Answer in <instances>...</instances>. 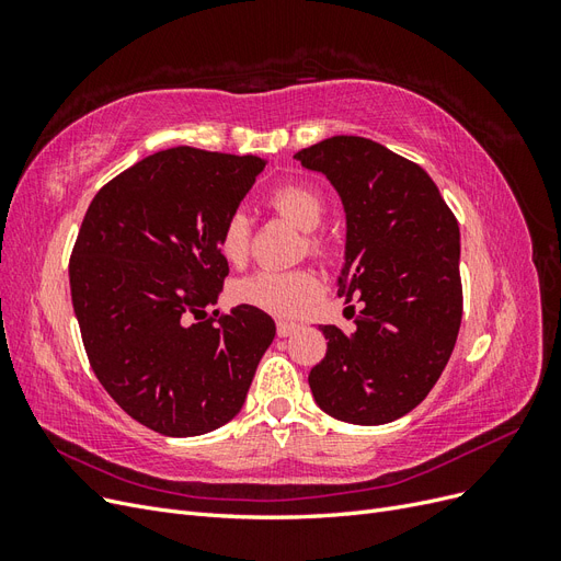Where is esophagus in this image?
I'll return each instance as SVG.
<instances>
[{"mask_svg":"<svg viewBox=\"0 0 561 561\" xmlns=\"http://www.w3.org/2000/svg\"><path fill=\"white\" fill-rule=\"evenodd\" d=\"M299 328H301L299 322H287V320H278V325H276L278 336H290V334H295Z\"/></svg>","mask_w":561,"mask_h":561,"instance_id":"obj_1","label":"esophagus"}]
</instances>
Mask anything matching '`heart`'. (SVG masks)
Here are the masks:
<instances>
[{
	"label": "heart",
	"instance_id": "1",
	"mask_svg": "<svg viewBox=\"0 0 561 561\" xmlns=\"http://www.w3.org/2000/svg\"><path fill=\"white\" fill-rule=\"evenodd\" d=\"M268 206L274 208L287 222L304 233V243L316 257H328L330 241L316 229L322 225L328 215L325 198L318 190L301 182H287L276 186L268 194ZM217 250L222 260L241 266L250 252V219L245 213H231L217 236ZM322 295V280L311 268H293V271H257V274L245 276L233 283L231 297L233 301L245 304V307L266 311L278 318H295L307 311L311 304Z\"/></svg>",
	"mask_w": 561,
	"mask_h": 561
}]
</instances>
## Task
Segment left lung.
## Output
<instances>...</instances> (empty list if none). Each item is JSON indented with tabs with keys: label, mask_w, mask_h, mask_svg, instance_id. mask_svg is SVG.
<instances>
[{
	"label": "left lung",
	"mask_w": 561,
	"mask_h": 561,
	"mask_svg": "<svg viewBox=\"0 0 561 561\" xmlns=\"http://www.w3.org/2000/svg\"><path fill=\"white\" fill-rule=\"evenodd\" d=\"M295 159L344 201L339 295L363 301L353 334L320 325L328 353L309 386L330 416L381 426L431 393L454 351L463 316L458 222L421 165L375 140L334 135Z\"/></svg>",
	"instance_id": "left-lung-1"
}]
</instances>
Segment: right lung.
Returning a JSON list of instances; mask_svg holds the SVG:
<instances>
[{
	"instance_id": "1",
	"label": "right lung",
	"mask_w": 561,
	"mask_h": 561,
	"mask_svg": "<svg viewBox=\"0 0 561 561\" xmlns=\"http://www.w3.org/2000/svg\"><path fill=\"white\" fill-rule=\"evenodd\" d=\"M264 165L163 149L110 180L83 215L70 257L83 348L112 400L161 435L231 421L276 336L271 316L245 304L201 320L229 276L219 229Z\"/></svg>"
}]
</instances>
